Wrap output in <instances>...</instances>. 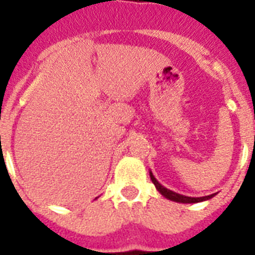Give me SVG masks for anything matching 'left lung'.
<instances>
[{
    "label": "left lung",
    "mask_w": 255,
    "mask_h": 255,
    "mask_svg": "<svg viewBox=\"0 0 255 255\" xmlns=\"http://www.w3.org/2000/svg\"><path fill=\"white\" fill-rule=\"evenodd\" d=\"M149 176H150V180H152V182L154 184L155 189H157V190H158L164 198H167V199L172 200V202H177V203H199V202H204V200L211 199V198H213L216 195V194H211V195H206V197H198V198L186 197V195H181L179 194V193H175V191L170 190V189L164 188L163 185H161V184L158 182V180L153 176L152 171H149Z\"/></svg>",
    "instance_id": "left-lung-1"
}]
</instances>
